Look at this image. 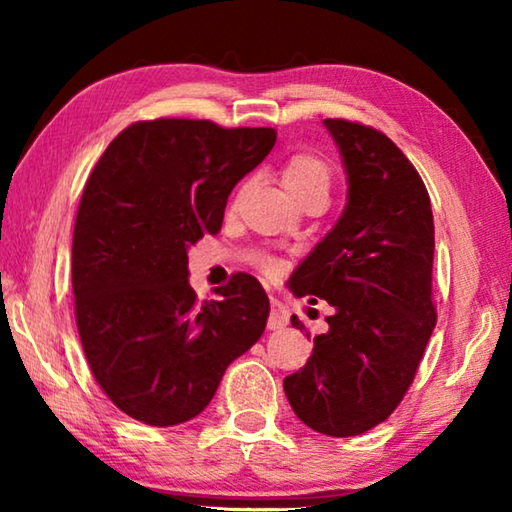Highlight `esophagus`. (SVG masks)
<instances>
[{
    "label": "esophagus",
    "instance_id": "1",
    "mask_svg": "<svg viewBox=\"0 0 512 512\" xmlns=\"http://www.w3.org/2000/svg\"><path fill=\"white\" fill-rule=\"evenodd\" d=\"M289 325V311L277 298H271V314H268V329H282Z\"/></svg>",
    "mask_w": 512,
    "mask_h": 512
}]
</instances>
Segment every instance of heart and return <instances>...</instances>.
Instances as JSON below:
<instances>
[{"mask_svg": "<svg viewBox=\"0 0 512 512\" xmlns=\"http://www.w3.org/2000/svg\"><path fill=\"white\" fill-rule=\"evenodd\" d=\"M282 185L291 194L293 201H300L309 194H329L332 187V167L325 158L316 153H293L291 158L284 160L280 171ZM259 266L266 275H275L280 271V264L273 257H262Z\"/></svg>", "mask_w": 512, "mask_h": 512, "instance_id": "1", "label": "heart"}]
</instances>
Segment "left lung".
<instances>
[{
	"instance_id": "8db88e82",
	"label": "left lung",
	"mask_w": 512,
	"mask_h": 512,
	"mask_svg": "<svg viewBox=\"0 0 512 512\" xmlns=\"http://www.w3.org/2000/svg\"><path fill=\"white\" fill-rule=\"evenodd\" d=\"M323 124L348 171V205L291 289L327 300L334 316L284 393L307 427L348 438L384 422L413 384L436 327V244L427 187L395 142L359 121ZM291 325L305 329L298 316Z\"/></svg>"
}]
</instances>
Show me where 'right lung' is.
<instances>
[{
    "instance_id": "obj_1",
    "label": "right lung",
    "mask_w": 512,
    "mask_h": 512,
    "mask_svg": "<svg viewBox=\"0 0 512 512\" xmlns=\"http://www.w3.org/2000/svg\"><path fill=\"white\" fill-rule=\"evenodd\" d=\"M275 140V128L160 117L124 128L94 164L74 223V314L94 379L133 420L196 418L262 336V284L235 273L219 300H198L187 248L221 230L232 187Z\"/></svg>"
}]
</instances>
